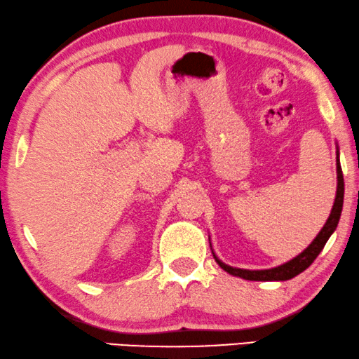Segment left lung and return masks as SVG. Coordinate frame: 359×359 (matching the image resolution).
I'll list each match as a JSON object with an SVG mask.
<instances>
[{
  "label": "left lung",
  "instance_id": "8db88e82",
  "mask_svg": "<svg viewBox=\"0 0 359 359\" xmlns=\"http://www.w3.org/2000/svg\"><path fill=\"white\" fill-rule=\"evenodd\" d=\"M343 194H345V182H343V172L340 159H338V151H337V196L335 201H333V208L330 211L329 219L324 224V228L320 229L319 234L316 236V239L311 242L309 247L301 252L299 255H296L294 259L286 262L280 266H275V269L269 270H244V269H234V266H229L221 262L218 257H213L215 260L218 262V265L228 273L239 276V278L250 280V281H286L294 278L296 275H299L301 271H304L307 266H309L312 262L317 259V255L320 254L322 249H324L325 242L329 241V237L333 234V231L337 229L338 221H340L341 216V208H343ZM211 245V244H210Z\"/></svg>",
  "mask_w": 359,
  "mask_h": 359
}]
</instances>
